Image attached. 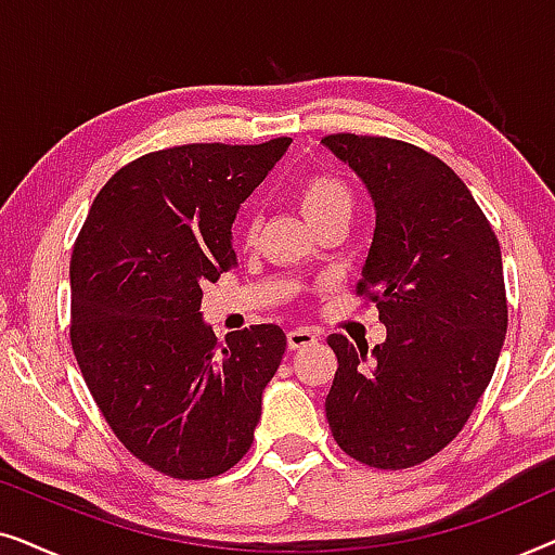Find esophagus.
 Returning <instances> with one entry per match:
<instances>
[{
  "label": "esophagus",
  "mask_w": 555,
  "mask_h": 555,
  "mask_svg": "<svg viewBox=\"0 0 555 555\" xmlns=\"http://www.w3.org/2000/svg\"><path fill=\"white\" fill-rule=\"evenodd\" d=\"M315 344H318V336L308 328H293L287 333V348H291V351H300V348H308Z\"/></svg>",
  "instance_id": "34e87169"
}]
</instances>
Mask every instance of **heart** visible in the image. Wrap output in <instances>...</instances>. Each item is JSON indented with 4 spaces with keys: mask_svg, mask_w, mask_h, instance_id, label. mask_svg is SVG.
Returning <instances> with one entry per match:
<instances>
[{
    "mask_svg": "<svg viewBox=\"0 0 555 555\" xmlns=\"http://www.w3.org/2000/svg\"><path fill=\"white\" fill-rule=\"evenodd\" d=\"M295 199H298V207L302 217L308 219L310 224L318 227L328 219L351 217L353 209V194L348 184L336 173H310L295 189ZM242 240L253 242L257 234V217L249 211V215L242 217L240 222Z\"/></svg>",
    "mask_w": 555,
    "mask_h": 555,
    "instance_id": "heart-1",
    "label": "heart"
}]
</instances>
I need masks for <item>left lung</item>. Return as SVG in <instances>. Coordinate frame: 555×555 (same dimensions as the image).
<instances>
[{"label":"left lung","mask_w":555,"mask_h":555,"mask_svg":"<svg viewBox=\"0 0 555 555\" xmlns=\"http://www.w3.org/2000/svg\"><path fill=\"white\" fill-rule=\"evenodd\" d=\"M363 181L376 230L359 293L386 325L376 348L328 336L333 439L353 460L404 469L444 450L488 389L507 331L503 257L475 196L444 162L404 141H321Z\"/></svg>","instance_id":"obj_1"}]
</instances>
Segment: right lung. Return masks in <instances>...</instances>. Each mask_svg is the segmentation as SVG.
<instances>
[{
  "label": "right lung",
  "mask_w": 555,
  "mask_h": 555,
  "mask_svg": "<svg viewBox=\"0 0 555 555\" xmlns=\"http://www.w3.org/2000/svg\"><path fill=\"white\" fill-rule=\"evenodd\" d=\"M291 139L189 143L135 158L101 189L70 260L75 359L126 450L177 480L245 457L262 391L285 353L280 325L227 333L202 318V285L237 264L240 204Z\"/></svg>",
  "instance_id": "obj_1"
}]
</instances>
